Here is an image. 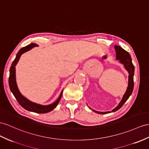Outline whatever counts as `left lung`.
<instances>
[{
	"label": "left lung",
	"mask_w": 149,
	"mask_h": 149,
	"mask_svg": "<svg viewBox=\"0 0 149 149\" xmlns=\"http://www.w3.org/2000/svg\"><path fill=\"white\" fill-rule=\"evenodd\" d=\"M114 49L116 50V59L120 61V62L122 64L124 65V67L128 72L129 76H128V87L127 89V91L123 96L121 101L118 105L116 106L115 108H114L111 112H114L117 111V110L119 109L122 107L125 102L127 101L129 97L132 94L133 90V87H134V82H133V75H134V71H135V67L132 63V60L130 55L129 54V53L127 51H125L124 49L122 48L120 46L115 45L114 46ZM93 111L96 113L99 114H107L109 113H111V111H108V112H99L97 111H95L94 109H92Z\"/></svg>",
	"instance_id": "8db88e82"
}]
</instances>
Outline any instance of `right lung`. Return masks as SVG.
Masks as SVG:
<instances>
[{"label":"right lung","instance_id":"right-lung-1","mask_svg":"<svg viewBox=\"0 0 149 149\" xmlns=\"http://www.w3.org/2000/svg\"><path fill=\"white\" fill-rule=\"evenodd\" d=\"M38 47V45L35 43H31L30 45L26 46L25 47L22 48L20 49V50L17 53L16 58L13 62L12 65H11V67L10 68V74H9V84L10 89L11 92L13 93L14 97H16V100L19 102L22 108H24L25 109L28 110L29 111L35 112L37 113H48L49 111H52V110L54 109L56 106L58 105V102L60 100L61 97H62L63 91L61 92L60 96L58 98L55 102H53V103L44 106V105H41L38 104L35 102H33L28 100V99H26L25 97H24L19 92V91L18 89V87L16 84V65L19 62V60L20 58V56L22 53H24L26 52H28L30 49H32L33 47Z\"/></svg>","mask_w":149,"mask_h":149}]
</instances>
